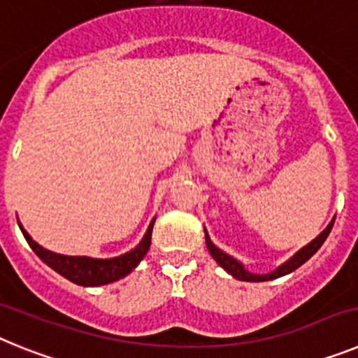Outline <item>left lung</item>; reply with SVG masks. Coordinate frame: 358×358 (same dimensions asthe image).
<instances>
[{"instance_id":"obj_1","label":"left lung","mask_w":358,"mask_h":358,"mask_svg":"<svg viewBox=\"0 0 358 358\" xmlns=\"http://www.w3.org/2000/svg\"><path fill=\"white\" fill-rule=\"evenodd\" d=\"M334 222H335V218L331 220L330 224H328L327 229L322 231L321 235L315 236L312 242L306 243L305 248L299 249V251H297L296 255L292 256V258H289L285 264H281L280 267L274 268L273 273H268V274H252V273H249L248 268L243 267V265L240 264L238 260H235L233 256L226 255L222 249H218L217 245L211 242V238H210V235L206 233V229H204V235H206L208 251H210V255L213 256L215 262H217V264L220 265L224 271H226V273H229L231 276L236 278V280H240V281H268V280H276V278H281V276H285V274L292 273V271H296L297 267H301V265L305 264L306 260H310V258H312V256L317 252V249L321 248L322 243H324L327 236L330 235L331 227H334Z\"/></svg>"}]
</instances>
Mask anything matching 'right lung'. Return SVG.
Segmentation results:
<instances>
[{"mask_svg":"<svg viewBox=\"0 0 358 358\" xmlns=\"http://www.w3.org/2000/svg\"><path fill=\"white\" fill-rule=\"evenodd\" d=\"M154 222H156V218H152L147 233H145L141 242L138 243L132 251L116 256V258H107V260L90 258V256L57 255V252L44 249L43 245H39V243L36 242V240H31V236L24 231V227L19 222L17 224L19 227H21V231H23L24 238H27L31 251L36 252L41 260L48 265V267H52L55 273H59L61 276H64L66 280L73 281V283H77V285L100 287L107 285V283H113V281L122 280V278H125L129 273H132V271L138 267V264L143 260V256L147 255L148 248H150L152 227H154Z\"/></svg>","mask_w":358,"mask_h":358,"instance_id":"obj_1","label":"right lung"}]
</instances>
